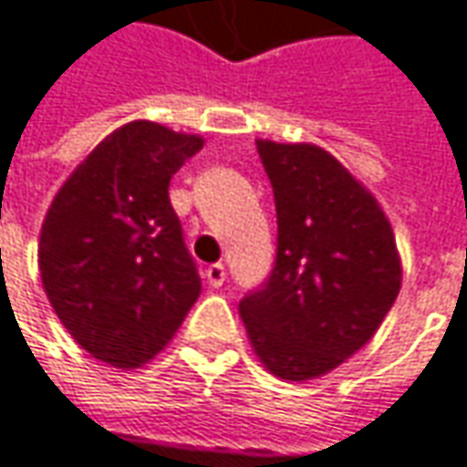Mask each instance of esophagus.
Instances as JSON below:
<instances>
[{
  "label": "esophagus",
  "mask_w": 467,
  "mask_h": 467,
  "mask_svg": "<svg viewBox=\"0 0 467 467\" xmlns=\"http://www.w3.org/2000/svg\"><path fill=\"white\" fill-rule=\"evenodd\" d=\"M204 278H207V284H210L213 289L223 286V284H225V265H223V263L207 265V270H204Z\"/></svg>",
  "instance_id": "obj_1"
}]
</instances>
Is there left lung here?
Instances as JSON below:
<instances>
[{"instance_id": "8db88e82", "label": "left lung", "mask_w": 467, "mask_h": 467, "mask_svg": "<svg viewBox=\"0 0 467 467\" xmlns=\"http://www.w3.org/2000/svg\"><path fill=\"white\" fill-rule=\"evenodd\" d=\"M275 199L270 275L239 302L257 358L286 381L352 358L391 310L402 265L384 210L313 144L257 141Z\"/></svg>"}]
</instances>
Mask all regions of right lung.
I'll return each mask as SVG.
<instances>
[{
	"label": "right lung",
	"instance_id": "right-lung-1",
	"mask_svg": "<svg viewBox=\"0 0 467 467\" xmlns=\"http://www.w3.org/2000/svg\"><path fill=\"white\" fill-rule=\"evenodd\" d=\"M202 139L136 120L65 181L38 242L47 296L83 349L139 368L173 338L202 278L168 186Z\"/></svg>",
	"mask_w": 467,
	"mask_h": 467
}]
</instances>
